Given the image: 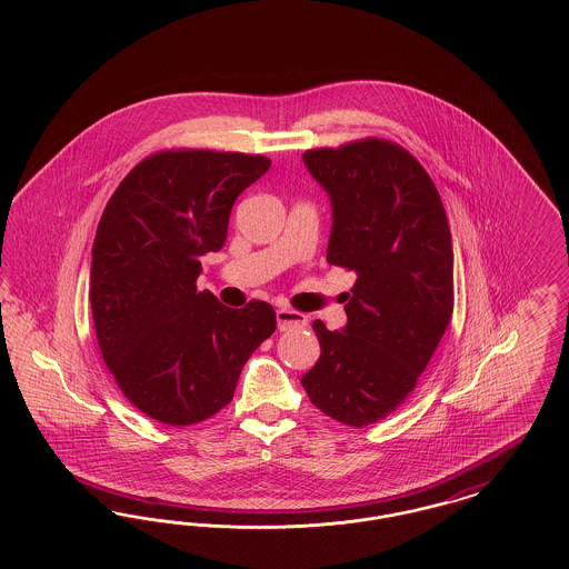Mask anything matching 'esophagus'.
Masks as SVG:
<instances>
[{
	"mask_svg": "<svg viewBox=\"0 0 569 569\" xmlns=\"http://www.w3.org/2000/svg\"><path fill=\"white\" fill-rule=\"evenodd\" d=\"M307 326V316L295 311V309H277V328L279 330H295V328H305Z\"/></svg>",
	"mask_w": 569,
	"mask_h": 569,
	"instance_id": "34e87169",
	"label": "esophagus"
}]
</instances>
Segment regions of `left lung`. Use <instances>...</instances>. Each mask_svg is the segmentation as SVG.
I'll use <instances>...</instances> for the list:
<instances>
[{
  "instance_id": "1",
  "label": "left lung",
  "mask_w": 569,
  "mask_h": 569,
  "mask_svg": "<svg viewBox=\"0 0 569 569\" xmlns=\"http://www.w3.org/2000/svg\"><path fill=\"white\" fill-rule=\"evenodd\" d=\"M330 198L328 262L358 274L348 322L316 320L320 358L300 383L326 416L367 427L395 411L452 318V234L427 170L399 144L358 140L302 156Z\"/></svg>"
}]
</instances>
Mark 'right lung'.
<instances>
[{"label": "right lung", "mask_w": 569, "mask_h": 569, "mask_svg": "<svg viewBox=\"0 0 569 569\" xmlns=\"http://www.w3.org/2000/svg\"><path fill=\"white\" fill-rule=\"evenodd\" d=\"M271 160L166 151L110 196L91 249L96 337L121 392L163 425L188 427L232 401L244 362L269 339V302L243 309L198 292L200 258L226 243L234 200Z\"/></svg>", "instance_id": "right-lung-1"}]
</instances>
